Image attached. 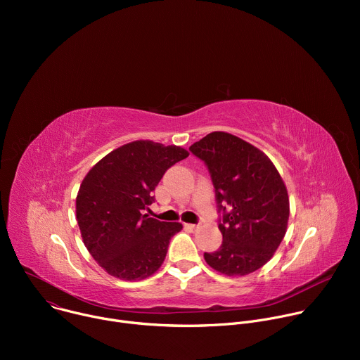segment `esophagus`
Listing matches in <instances>:
<instances>
[{
  "mask_svg": "<svg viewBox=\"0 0 360 360\" xmlns=\"http://www.w3.org/2000/svg\"><path fill=\"white\" fill-rule=\"evenodd\" d=\"M185 228L189 229V231H195L198 228V225H195V224H185Z\"/></svg>",
  "mask_w": 360,
  "mask_h": 360,
  "instance_id": "obj_1",
  "label": "esophagus"
}]
</instances>
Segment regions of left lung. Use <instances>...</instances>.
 I'll list each match as a JSON object with an SVG mask.
<instances>
[{"instance_id": "8db88e82", "label": "left lung", "mask_w": 360, "mask_h": 360, "mask_svg": "<svg viewBox=\"0 0 360 360\" xmlns=\"http://www.w3.org/2000/svg\"><path fill=\"white\" fill-rule=\"evenodd\" d=\"M189 150L207 165L222 245L203 258L215 271L243 276L262 268L281 245L289 219L286 186L262 150L228 134L212 132Z\"/></svg>"}]
</instances>
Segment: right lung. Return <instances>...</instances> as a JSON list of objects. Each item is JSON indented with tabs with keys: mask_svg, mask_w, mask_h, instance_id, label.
I'll return each instance as SVG.
<instances>
[{
	"mask_svg": "<svg viewBox=\"0 0 360 360\" xmlns=\"http://www.w3.org/2000/svg\"><path fill=\"white\" fill-rule=\"evenodd\" d=\"M189 155L175 145L135 141L95 164L77 195V221L92 258L111 276L141 281L155 274L179 222H161L143 211L153 191L176 162Z\"/></svg>",
	"mask_w": 360,
	"mask_h": 360,
	"instance_id": "obj_1",
	"label": "right lung"
}]
</instances>
